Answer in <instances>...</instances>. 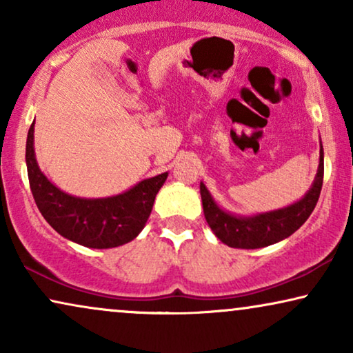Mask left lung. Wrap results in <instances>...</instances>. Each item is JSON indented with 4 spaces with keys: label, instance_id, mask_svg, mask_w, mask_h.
Returning a JSON list of instances; mask_svg holds the SVG:
<instances>
[{
    "label": "left lung",
    "instance_id": "8db88e82",
    "mask_svg": "<svg viewBox=\"0 0 353 353\" xmlns=\"http://www.w3.org/2000/svg\"><path fill=\"white\" fill-rule=\"evenodd\" d=\"M323 173H325V162H323L321 146L320 165H318L315 181L307 194L296 204L284 207V209L252 216L233 215L220 209L204 183H201L202 207H204L207 223L221 243L236 249H260L286 239L305 223L315 209L323 186Z\"/></svg>",
    "mask_w": 353,
    "mask_h": 353
}]
</instances>
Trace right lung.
I'll use <instances>...</instances> for the list:
<instances>
[{"mask_svg": "<svg viewBox=\"0 0 353 353\" xmlns=\"http://www.w3.org/2000/svg\"><path fill=\"white\" fill-rule=\"evenodd\" d=\"M33 120L27 134L26 162L33 199L45 220L64 238L91 249L127 244L141 233L154 199L168 173L148 178L122 194L86 199L61 191L45 176L33 149Z\"/></svg>", "mask_w": 353, "mask_h": 353, "instance_id": "right-lung-1", "label": "right lung"}]
</instances>
